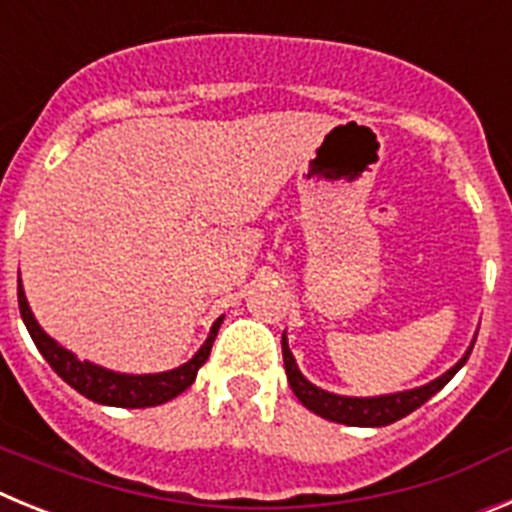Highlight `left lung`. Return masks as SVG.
<instances>
[{"label": "left lung", "instance_id": "1", "mask_svg": "<svg viewBox=\"0 0 512 512\" xmlns=\"http://www.w3.org/2000/svg\"><path fill=\"white\" fill-rule=\"evenodd\" d=\"M472 347L467 349V354L459 359L457 365L451 367V370H446L441 377H436V380L428 382V385H421V388H413V390H403V393L377 395V398H347V395H334L316 388V385L308 382L306 377L301 375V370H298L296 359H293V354H290L288 349V339H285V334H283V362H285V375H288L290 390H293L296 398L306 405L308 411L316 413V416L326 418V421L344 423V426H388V423L400 421V418H405L408 413L416 411V408H421L431 395L439 393L446 382L462 370L464 362L469 359Z\"/></svg>", "mask_w": 512, "mask_h": 512}]
</instances>
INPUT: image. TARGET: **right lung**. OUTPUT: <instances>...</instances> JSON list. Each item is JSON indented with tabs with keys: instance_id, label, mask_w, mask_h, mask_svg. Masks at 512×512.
Listing matches in <instances>:
<instances>
[{
	"instance_id": "1",
	"label": "right lung",
	"mask_w": 512,
	"mask_h": 512,
	"mask_svg": "<svg viewBox=\"0 0 512 512\" xmlns=\"http://www.w3.org/2000/svg\"><path fill=\"white\" fill-rule=\"evenodd\" d=\"M17 301H20L22 321H25L27 331H30L32 342L40 349V354L48 359V365L53 367L73 390H78V393L86 395L89 400L101 405H117V408H150V405L168 403V400L181 395L186 388H191V382L196 380L199 367L209 359L216 331H219V326H222L224 321V316L214 321V326H211L209 331V339L201 344L199 352L193 354V359H188L186 365L176 367V370L158 372V375H122V372L104 370V367L94 365V362L78 359L76 354L63 349L55 339H50V336L40 329V324L35 321V316H32L30 306H27L20 278H17Z\"/></svg>"
}]
</instances>
